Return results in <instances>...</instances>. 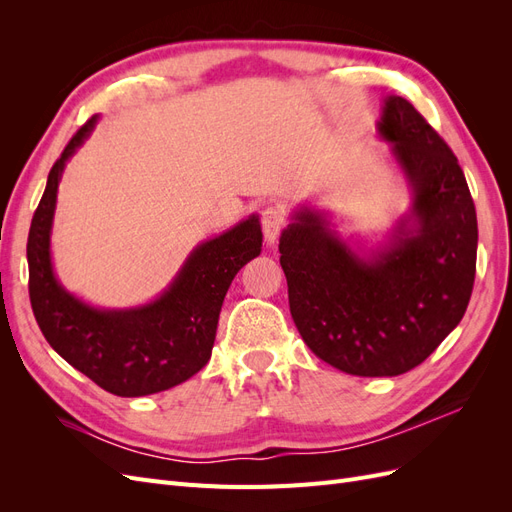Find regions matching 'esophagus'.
I'll use <instances>...</instances> for the list:
<instances>
[{
	"instance_id": "esophagus-1",
	"label": "esophagus",
	"mask_w": 512,
	"mask_h": 512,
	"mask_svg": "<svg viewBox=\"0 0 512 512\" xmlns=\"http://www.w3.org/2000/svg\"><path fill=\"white\" fill-rule=\"evenodd\" d=\"M262 232H265V241L269 245H273L277 241V237H280L282 228L286 226V215L280 207H267L265 211H262Z\"/></svg>"
}]
</instances>
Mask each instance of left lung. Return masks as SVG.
Returning a JSON list of instances; mask_svg holds the SVG:
<instances>
[{
	"label": "left lung",
	"instance_id": "8db88e82",
	"mask_svg": "<svg viewBox=\"0 0 512 512\" xmlns=\"http://www.w3.org/2000/svg\"><path fill=\"white\" fill-rule=\"evenodd\" d=\"M378 138L410 207L378 243L346 237L333 213L299 205L280 237L294 324L318 359L382 378L421 365L461 322L476 273V209L453 151L416 108L386 96Z\"/></svg>",
	"mask_w": 512,
	"mask_h": 512
}]
</instances>
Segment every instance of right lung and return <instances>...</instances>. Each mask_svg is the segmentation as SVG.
<instances>
[{"mask_svg": "<svg viewBox=\"0 0 512 512\" xmlns=\"http://www.w3.org/2000/svg\"><path fill=\"white\" fill-rule=\"evenodd\" d=\"M91 117L53 164L27 239L29 299L46 342L74 369L119 397H143L190 380L207 365L226 292L262 250L258 215L200 241L156 299L98 307L76 297L53 267L51 235L68 160L98 126Z\"/></svg>", "mask_w": 512, "mask_h": 512, "instance_id": "obj_1", "label": "right lung"}]
</instances>
